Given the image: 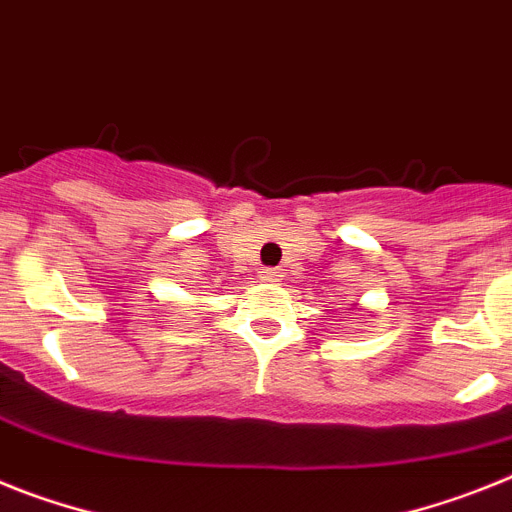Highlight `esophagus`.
<instances>
[{
  "instance_id": "1",
  "label": "esophagus",
  "mask_w": 512,
  "mask_h": 512,
  "mask_svg": "<svg viewBox=\"0 0 512 512\" xmlns=\"http://www.w3.org/2000/svg\"><path fill=\"white\" fill-rule=\"evenodd\" d=\"M260 278H263V281H268V283H278L281 281V270L278 268H263L260 270Z\"/></svg>"
}]
</instances>
